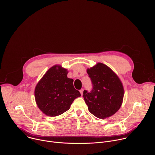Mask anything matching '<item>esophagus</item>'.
<instances>
[{
	"label": "esophagus",
	"mask_w": 155,
	"mask_h": 155,
	"mask_svg": "<svg viewBox=\"0 0 155 155\" xmlns=\"http://www.w3.org/2000/svg\"><path fill=\"white\" fill-rule=\"evenodd\" d=\"M80 93H81V96L83 95V89H81L80 90Z\"/></svg>",
	"instance_id": "1"
}]
</instances>
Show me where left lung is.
I'll list each match as a JSON object with an SVG mask.
<instances>
[{
  "instance_id": "obj_1",
  "label": "left lung",
  "mask_w": 155,
  "mask_h": 155,
  "mask_svg": "<svg viewBox=\"0 0 155 155\" xmlns=\"http://www.w3.org/2000/svg\"><path fill=\"white\" fill-rule=\"evenodd\" d=\"M93 89L84 90L83 97L89 111L100 119L115 114L120 109L124 95L122 83L119 77L107 65L98 62L87 70Z\"/></svg>"
}]
</instances>
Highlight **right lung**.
Segmentation results:
<instances>
[{"label":"right lung","mask_w":155,"mask_h":155,"mask_svg":"<svg viewBox=\"0 0 155 155\" xmlns=\"http://www.w3.org/2000/svg\"><path fill=\"white\" fill-rule=\"evenodd\" d=\"M67 69L60 65L51 67L38 81L35 90L36 104L45 114L59 116L68 110L75 98L81 96L67 77Z\"/></svg>","instance_id":"obj_1"}]
</instances>
